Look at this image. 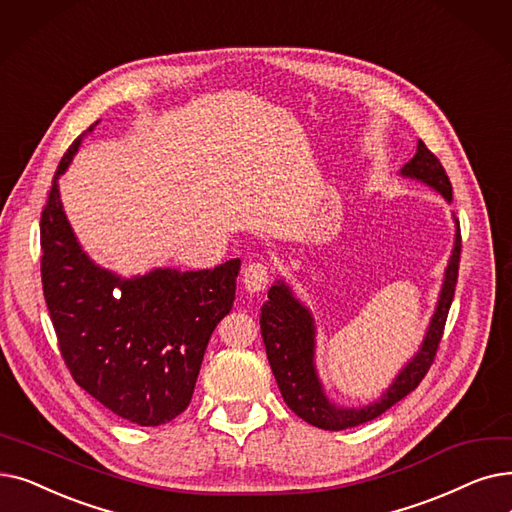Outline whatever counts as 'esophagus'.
I'll list each match as a JSON object with an SVG mask.
<instances>
[{"instance_id": "obj_1", "label": "esophagus", "mask_w": 512, "mask_h": 512, "mask_svg": "<svg viewBox=\"0 0 512 512\" xmlns=\"http://www.w3.org/2000/svg\"><path fill=\"white\" fill-rule=\"evenodd\" d=\"M270 282V268L261 261L249 263L247 268L242 270V284L249 293H259Z\"/></svg>"}]
</instances>
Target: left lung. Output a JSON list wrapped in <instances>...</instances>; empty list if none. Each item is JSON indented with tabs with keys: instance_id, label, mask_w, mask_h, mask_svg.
I'll return each instance as SVG.
<instances>
[{
	"instance_id": "1",
	"label": "left lung",
	"mask_w": 512,
	"mask_h": 512,
	"mask_svg": "<svg viewBox=\"0 0 512 512\" xmlns=\"http://www.w3.org/2000/svg\"><path fill=\"white\" fill-rule=\"evenodd\" d=\"M402 175L425 182L427 186L443 194L446 201H452L450 177L439 163V159L422 140L418 142L414 159L404 165ZM460 247L462 238L458 226L454 251L446 270V280H443L435 316L431 320V326L427 330L425 341H422L420 351L414 355L412 362L406 364V368L399 372L395 383L387 389V393L381 395L379 402L364 408H339L328 402L314 368V320H311L309 311L293 297L291 288L284 282H276L270 288L268 301L261 307L259 324L265 353H268L274 379L278 383L286 406L299 418H303L309 425H314L318 429L343 431L364 425L368 420H374L376 416H381L391 406H395L399 399H404L408 393H412L420 385V381L425 379L431 364L435 362L458 282Z\"/></svg>"
}]
</instances>
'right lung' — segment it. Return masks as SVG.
<instances>
[{
  "mask_svg": "<svg viewBox=\"0 0 512 512\" xmlns=\"http://www.w3.org/2000/svg\"><path fill=\"white\" fill-rule=\"evenodd\" d=\"M79 144L64 152L41 211L43 297L75 383L117 416L159 427L190 404L211 332L232 309L240 259L131 280L100 270L81 251L58 192Z\"/></svg>",
  "mask_w": 512,
  "mask_h": 512,
  "instance_id": "add662e5",
  "label": "right lung"
}]
</instances>
